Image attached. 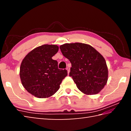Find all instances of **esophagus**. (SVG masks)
Listing matches in <instances>:
<instances>
[{
	"instance_id": "1",
	"label": "esophagus",
	"mask_w": 131,
	"mask_h": 131,
	"mask_svg": "<svg viewBox=\"0 0 131 131\" xmlns=\"http://www.w3.org/2000/svg\"><path fill=\"white\" fill-rule=\"evenodd\" d=\"M66 70H67V71H68V73L69 74V72H70V68H69V67H67L66 68Z\"/></svg>"
}]
</instances>
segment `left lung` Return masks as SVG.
Masks as SVG:
<instances>
[{
	"label": "left lung",
	"instance_id": "obj_1",
	"mask_svg": "<svg viewBox=\"0 0 131 131\" xmlns=\"http://www.w3.org/2000/svg\"><path fill=\"white\" fill-rule=\"evenodd\" d=\"M63 56L69 60L71 77L77 88L86 94L99 93L107 81L108 70L104 57L88 44L66 43L60 47Z\"/></svg>",
	"mask_w": 131,
	"mask_h": 131
}]
</instances>
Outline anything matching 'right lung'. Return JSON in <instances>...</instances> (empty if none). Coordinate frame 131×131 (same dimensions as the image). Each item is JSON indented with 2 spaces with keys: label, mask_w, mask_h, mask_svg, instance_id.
<instances>
[{
  "label": "right lung",
  "mask_w": 131,
  "mask_h": 131,
  "mask_svg": "<svg viewBox=\"0 0 131 131\" xmlns=\"http://www.w3.org/2000/svg\"><path fill=\"white\" fill-rule=\"evenodd\" d=\"M58 51L56 45L44 44L32 50L22 61L21 83L33 96L38 98L52 96L68 75L67 70L58 69L57 61L52 58Z\"/></svg>",
  "instance_id": "obj_1"
}]
</instances>
